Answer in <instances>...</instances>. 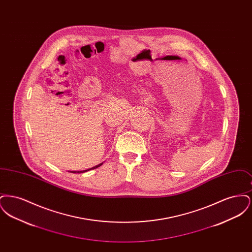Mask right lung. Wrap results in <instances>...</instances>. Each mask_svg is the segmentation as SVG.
<instances>
[{
  "instance_id": "1",
  "label": "right lung",
  "mask_w": 252,
  "mask_h": 252,
  "mask_svg": "<svg viewBox=\"0 0 252 252\" xmlns=\"http://www.w3.org/2000/svg\"><path fill=\"white\" fill-rule=\"evenodd\" d=\"M102 164H103V162H101L100 164H98V165H96V166L90 168V169H87V170H83V171H70V172H71V173H77V174H80V173H85V172H87V171H90V170H94V169H96V168L100 167Z\"/></svg>"
}]
</instances>
